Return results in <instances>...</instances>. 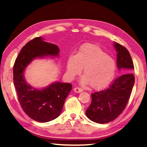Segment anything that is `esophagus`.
<instances>
[{
    "mask_svg": "<svg viewBox=\"0 0 147 147\" xmlns=\"http://www.w3.org/2000/svg\"><path fill=\"white\" fill-rule=\"evenodd\" d=\"M74 91L76 92V93H81V92H83V90H82V88H75L74 89Z\"/></svg>",
    "mask_w": 147,
    "mask_h": 147,
    "instance_id": "obj_1",
    "label": "esophagus"
}]
</instances>
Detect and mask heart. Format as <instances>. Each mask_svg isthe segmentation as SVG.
<instances>
[{
	"instance_id": "b5f03b06",
	"label": "heart",
	"mask_w": 147,
	"mask_h": 147,
	"mask_svg": "<svg viewBox=\"0 0 147 147\" xmlns=\"http://www.w3.org/2000/svg\"><path fill=\"white\" fill-rule=\"evenodd\" d=\"M84 68V76L80 83L91 84L95 89H100L109 84L115 75L116 64L98 46L86 43L80 48L76 55H70L67 62V74L73 80L80 75Z\"/></svg>"
}]
</instances>
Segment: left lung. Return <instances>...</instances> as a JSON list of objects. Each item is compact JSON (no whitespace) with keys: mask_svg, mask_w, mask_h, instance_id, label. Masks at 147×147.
I'll list each match as a JSON object with an SVG mask.
<instances>
[{"mask_svg":"<svg viewBox=\"0 0 147 147\" xmlns=\"http://www.w3.org/2000/svg\"><path fill=\"white\" fill-rule=\"evenodd\" d=\"M114 47L117 52L118 69H124L126 74L116 78L106 89L92 94V102L86 114L96 123L106 124L115 120L126 108L134 86V76L131 73L134 65L129 52L116 42Z\"/></svg>","mask_w":147,"mask_h":147,"instance_id":"left-lung-1","label":"left lung"}]
</instances>
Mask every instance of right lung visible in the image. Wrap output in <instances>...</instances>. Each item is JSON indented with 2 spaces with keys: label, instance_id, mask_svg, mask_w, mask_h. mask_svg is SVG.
Listing matches in <instances>:
<instances>
[{
  "label": "right lung",
  "instance_id": "right-lung-1",
  "mask_svg": "<svg viewBox=\"0 0 147 147\" xmlns=\"http://www.w3.org/2000/svg\"><path fill=\"white\" fill-rule=\"evenodd\" d=\"M44 40L38 37L28 42L21 49L13 67V82L19 103L30 118L40 122L51 121L60 115L72 88L69 83L55 82L46 88L37 89L26 82L24 72L33 60L59 56L57 45Z\"/></svg>",
  "mask_w": 147,
  "mask_h": 147
}]
</instances>
